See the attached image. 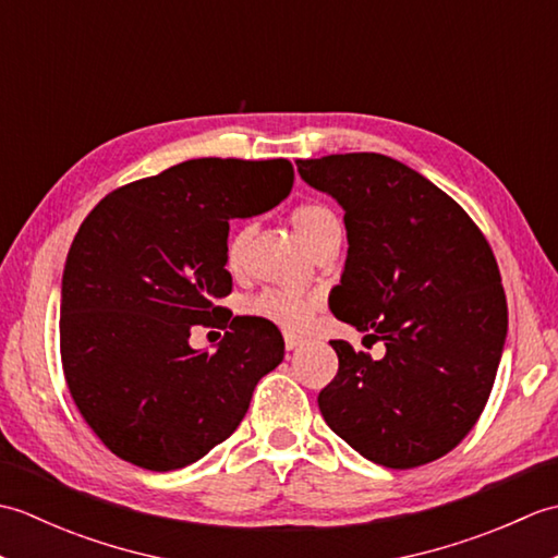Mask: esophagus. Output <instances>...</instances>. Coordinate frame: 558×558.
I'll return each mask as SVG.
<instances>
[{
    "mask_svg": "<svg viewBox=\"0 0 558 558\" xmlns=\"http://www.w3.org/2000/svg\"><path fill=\"white\" fill-rule=\"evenodd\" d=\"M300 345H304V338L298 336V333H292V330H286V348L288 350H298Z\"/></svg>",
    "mask_w": 558,
    "mask_h": 558,
    "instance_id": "obj_1",
    "label": "esophagus"
}]
</instances>
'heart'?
<instances>
[{"mask_svg": "<svg viewBox=\"0 0 558 558\" xmlns=\"http://www.w3.org/2000/svg\"><path fill=\"white\" fill-rule=\"evenodd\" d=\"M292 225L304 240V244L314 248L328 232L340 228V218L324 204H304L292 213ZM246 240H248L246 230L230 236V242H228L230 266H236L242 260ZM248 310L258 316H266V318H272V322L290 324V326H298V324L306 322V316H310V304L298 300V298H292V294H286V292L258 294V298L248 304Z\"/></svg>", "mask_w": 558, "mask_h": 558, "instance_id": "b5f03b06", "label": "heart"}]
</instances>
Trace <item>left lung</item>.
Instances as JSON below:
<instances>
[{
    "mask_svg": "<svg viewBox=\"0 0 558 558\" xmlns=\"http://www.w3.org/2000/svg\"><path fill=\"white\" fill-rule=\"evenodd\" d=\"M345 210L348 258L328 306L384 357L330 340L338 374L318 410L376 465L446 456L475 426L499 369L508 310L489 242L453 198L378 153L300 160Z\"/></svg>",
    "mask_w": 558,
    "mask_h": 558,
    "instance_id": "8db88e82",
    "label": "left lung"
}]
</instances>
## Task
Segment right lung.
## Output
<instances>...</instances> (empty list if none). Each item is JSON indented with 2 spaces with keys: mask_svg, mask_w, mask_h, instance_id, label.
I'll return each instance as SVG.
<instances>
[{
  "mask_svg": "<svg viewBox=\"0 0 558 558\" xmlns=\"http://www.w3.org/2000/svg\"><path fill=\"white\" fill-rule=\"evenodd\" d=\"M288 160L198 158L126 184L88 213L71 242L59 304L62 366L83 420L114 456L153 472L192 465L248 410L286 354L266 318L234 316L216 352L192 326H228L232 218L292 192ZM230 322V318H228Z\"/></svg>",
  "mask_w": 558,
  "mask_h": 558,
  "instance_id": "obj_1",
  "label": "right lung"
}]
</instances>
